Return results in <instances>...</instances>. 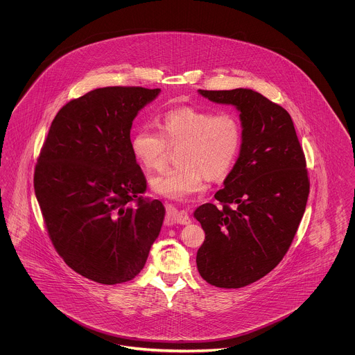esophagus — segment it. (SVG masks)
<instances>
[{
	"label": "esophagus",
	"instance_id": "1",
	"mask_svg": "<svg viewBox=\"0 0 355 355\" xmlns=\"http://www.w3.org/2000/svg\"><path fill=\"white\" fill-rule=\"evenodd\" d=\"M166 220L169 223H180V225H189L190 217L185 210H178L175 206L168 205L166 206Z\"/></svg>",
	"mask_w": 355,
	"mask_h": 355
}]
</instances>
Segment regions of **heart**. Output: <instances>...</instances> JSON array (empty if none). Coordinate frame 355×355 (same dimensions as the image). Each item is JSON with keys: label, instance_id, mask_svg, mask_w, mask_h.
<instances>
[{"label": "heart", "instance_id": "obj_1", "mask_svg": "<svg viewBox=\"0 0 355 355\" xmlns=\"http://www.w3.org/2000/svg\"><path fill=\"white\" fill-rule=\"evenodd\" d=\"M241 145L242 125L234 112L213 113L196 107L166 112L159 122V132L142 126L130 142L135 159L149 171L165 169L169 148L180 146L178 165L150 182L155 193L177 201L203 193L206 175H225L236 162Z\"/></svg>", "mask_w": 355, "mask_h": 355}]
</instances>
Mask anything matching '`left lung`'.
<instances>
[{
	"mask_svg": "<svg viewBox=\"0 0 355 355\" xmlns=\"http://www.w3.org/2000/svg\"><path fill=\"white\" fill-rule=\"evenodd\" d=\"M241 112L242 145L216 193L220 205L194 211L205 230L197 268L213 286L239 288L270 272L285 257L310 191L304 149L286 110L252 89L198 90Z\"/></svg>",
	"mask_w": 355,
	"mask_h": 355,
	"instance_id": "left-lung-1",
	"label": "left lung"
}]
</instances>
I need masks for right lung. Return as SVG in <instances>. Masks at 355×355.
I'll return each instance as SVG.
<instances>
[{
  "instance_id": "add662e5",
  "label": "right lung",
  "mask_w": 355,
  "mask_h": 355,
  "mask_svg": "<svg viewBox=\"0 0 355 355\" xmlns=\"http://www.w3.org/2000/svg\"><path fill=\"white\" fill-rule=\"evenodd\" d=\"M161 89L107 86L64 105L34 169L45 227L70 269L116 285L144 269L165 209L142 194L146 178L130 146L137 113Z\"/></svg>"
}]
</instances>
